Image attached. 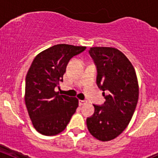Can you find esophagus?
<instances>
[{
	"mask_svg": "<svg viewBox=\"0 0 158 158\" xmlns=\"http://www.w3.org/2000/svg\"><path fill=\"white\" fill-rule=\"evenodd\" d=\"M87 102H87L86 100H79V104L80 106H83V105H85Z\"/></svg>",
	"mask_w": 158,
	"mask_h": 158,
	"instance_id": "1",
	"label": "esophagus"
}]
</instances>
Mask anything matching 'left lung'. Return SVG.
Wrapping results in <instances>:
<instances>
[{"mask_svg":"<svg viewBox=\"0 0 158 158\" xmlns=\"http://www.w3.org/2000/svg\"><path fill=\"white\" fill-rule=\"evenodd\" d=\"M89 52L97 66V85L106 102L93 105L95 112L87 118V128L94 138L109 141L121 135L131 120L139 95L138 78L133 65L118 49L96 47Z\"/></svg>","mask_w":158,"mask_h":158,"instance_id":"8db88e82","label":"left lung"}]
</instances>
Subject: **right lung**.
<instances>
[{
	"instance_id": "1",
	"label": "right lung",
	"mask_w": 158,
	"mask_h": 158,
	"mask_svg": "<svg viewBox=\"0 0 158 158\" xmlns=\"http://www.w3.org/2000/svg\"><path fill=\"white\" fill-rule=\"evenodd\" d=\"M86 47L57 44L36 56L26 76L24 101L34 128L47 136L60 134L79 106L76 97L60 95L55 87L63 81L69 60Z\"/></svg>"
}]
</instances>
